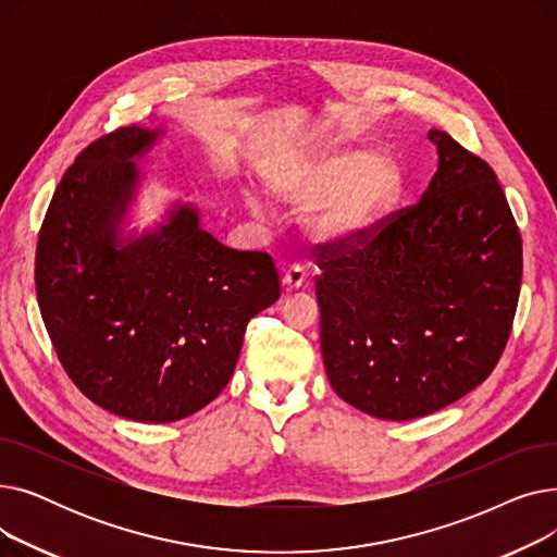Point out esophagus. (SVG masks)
I'll use <instances>...</instances> for the list:
<instances>
[{
  "mask_svg": "<svg viewBox=\"0 0 557 557\" xmlns=\"http://www.w3.org/2000/svg\"><path fill=\"white\" fill-rule=\"evenodd\" d=\"M305 282H307V271L300 267V263H294V267H290V269L284 273V277H282V284H284L288 290L300 288Z\"/></svg>",
  "mask_w": 557,
  "mask_h": 557,
  "instance_id": "obj_1",
  "label": "esophagus"
}]
</instances>
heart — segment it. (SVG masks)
Masks as SVG:
<instances>
[{
  "mask_svg": "<svg viewBox=\"0 0 557 557\" xmlns=\"http://www.w3.org/2000/svg\"><path fill=\"white\" fill-rule=\"evenodd\" d=\"M404 187L399 162L363 146H332L290 162L271 178L280 198L300 208L318 205L311 230L327 244L366 237L395 208Z\"/></svg>",
  "mask_w": 557,
  "mask_h": 557,
  "instance_id": "obj_1",
  "label": "heart"
}]
</instances>
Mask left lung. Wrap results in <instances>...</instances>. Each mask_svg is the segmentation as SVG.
Wrapping results in <instances>:
<instances>
[{
    "label": "left lung",
    "instance_id": "obj_1",
    "mask_svg": "<svg viewBox=\"0 0 557 557\" xmlns=\"http://www.w3.org/2000/svg\"><path fill=\"white\" fill-rule=\"evenodd\" d=\"M437 171L418 205L357 242L315 246L320 349L332 388L406 422L454 404L502 359L521 237L492 166L431 128Z\"/></svg>",
    "mask_w": 557,
    "mask_h": 557
}]
</instances>
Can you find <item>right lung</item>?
<instances>
[{"label": "right lung", "mask_w": 557, "mask_h": 557, "mask_svg": "<svg viewBox=\"0 0 557 557\" xmlns=\"http://www.w3.org/2000/svg\"><path fill=\"white\" fill-rule=\"evenodd\" d=\"M160 128H116L55 187L36 250L45 327L76 388L106 411L164 424L208 406L230 382L246 325L280 298L271 255L232 250L175 202L156 230L128 234Z\"/></svg>", "instance_id": "obj_1"}]
</instances>
